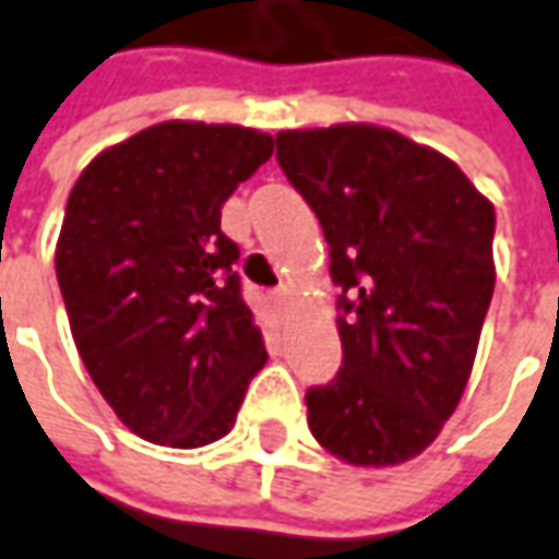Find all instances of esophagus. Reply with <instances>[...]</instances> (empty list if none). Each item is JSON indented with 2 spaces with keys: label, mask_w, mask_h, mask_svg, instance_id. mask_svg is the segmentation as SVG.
Instances as JSON below:
<instances>
[{
  "label": "esophagus",
  "mask_w": 559,
  "mask_h": 559,
  "mask_svg": "<svg viewBox=\"0 0 559 559\" xmlns=\"http://www.w3.org/2000/svg\"><path fill=\"white\" fill-rule=\"evenodd\" d=\"M272 302L278 306V312H284V306H287V290H284V287H278V290L272 294Z\"/></svg>",
  "instance_id": "esophagus-1"
}]
</instances>
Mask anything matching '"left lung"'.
<instances>
[{"label": "left lung", "instance_id": "obj_1", "mask_svg": "<svg viewBox=\"0 0 559 559\" xmlns=\"http://www.w3.org/2000/svg\"><path fill=\"white\" fill-rule=\"evenodd\" d=\"M275 145L340 287L343 365L306 390L309 430L346 464H402L467 386L495 290V210L449 157L393 129H294Z\"/></svg>", "mask_w": 559, "mask_h": 559}]
</instances>
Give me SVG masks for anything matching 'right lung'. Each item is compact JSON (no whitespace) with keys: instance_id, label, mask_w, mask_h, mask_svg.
Listing matches in <instances>:
<instances>
[{"instance_id":"right-lung-1","label":"right lung","mask_w":559,"mask_h":559,"mask_svg":"<svg viewBox=\"0 0 559 559\" xmlns=\"http://www.w3.org/2000/svg\"><path fill=\"white\" fill-rule=\"evenodd\" d=\"M272 157L243 126L157 123L107 147L68 198L55 253L70 331L132 433L198 449L231 430L265 365L222 203Z\"/></svg>"}]
</instances>
